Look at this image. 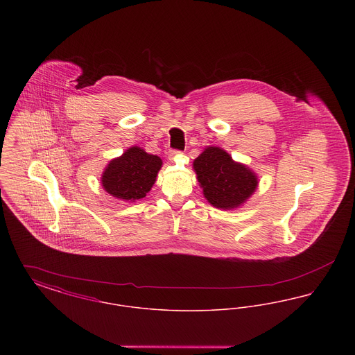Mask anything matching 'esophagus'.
<instances>
[{
    "label": "esophagus",
    "instance_id": "1",
    "mask_svg": "<svg viewBox=\"0 0 355 355\" xmlns=\"http://www.w3.org/2000/svg\"><path fill=\"white\" fill-rule=\"evenodd\" d=\"M180 154H181V150L170 149L169 153H168V157H169V159H175V158H177Z\"/></svg>",
    "mask_w": 355,
    "mask_h": 355
}]
</instances>
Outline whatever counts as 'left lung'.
<instances>
[{"label":"left lung","instance_id":"obj_1","mask_svg":"<svg viewBox=\"0 0 355 355\" xmlns=\"http://www.w3.org/2000/svg\"><path fill=\"white\" fill-rule=\"evenodd\" d=\"M197 180L206 200L216 207L232 209L245 202L257 189L253 171L236 164L220 148H207L194 161Z\"/></svg>","mask_w":355,"mask_h":355}]
</instances>
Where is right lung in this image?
<instances>
[{"label":"right lung","mask_w":355,"mask_h":355,"mask_svg":"<svg viewBox=\"0 0 355 355\" xmlns=\"http://www.w3.org/2000/svg\"><path fill=\"white\" fill-rule=\"evenodd\" d=\"M161 165L159 157L133 146L110 161L103 171L102 186L113 197L135 202L152 189Z\"/></svg>","instance_id":"obj_1"}]
</instances>
